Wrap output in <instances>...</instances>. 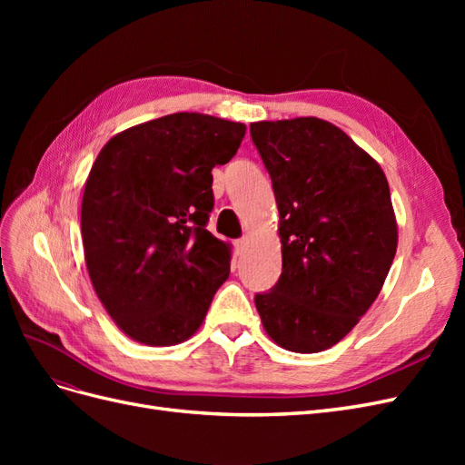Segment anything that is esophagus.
<instances>
[{"instance_id":"34e87169","label":"esophagus","mask_w":465,"mask_h":465,"mask_svg":"<svg viewBox=\"0 0 465 465\" xmlns=\"http://www.w3.org/2000/svg\"><path fill=\"white\" fill-rule=\"evenodd\" d=\"M248 236H242V238H238V241L234 242V250H236V254H242V252L246 250V246H248Z\"/></svg>"}]
</instances>
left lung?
I'll list each match as a JSON object with an SVG mask.
<instances>
[{
  "label": "left lung",
  "instance_id": "left-lung-1",
  "mask_svg": "<svg viewBox=\"0 0 465 465\" xmlns=\"http://www.w3.org/2000/svg\"><path fill=\"white\" fill-rule=\"evenodd\" d=\"M272 176L283 272L256 294L265 333L292 353L340 343L382 289L398 221L380 164L314 116L250 124Z\"/></svg>",
  "mask_w": 465,
  "mask_h": 465
}]
</instances>
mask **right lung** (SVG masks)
<instances>
[{
  "mask_svg": "<svg viewBox=\"0 0 465 465\" xmlns=\"http://www.w3.org/2000/svg\"><path fill=\"white\" fill-rule=\"evenodd\" d=\"M246 125L176 112L116 134L98 153L81 202L96 297L130 340L178 345L200 330L231 272V244L205 229L215 164Z\"/></svg>",
  "mask_w": 465,
  "mask_h": 465,
  "instance_id": "right-lung-1",
  "label": "right lung"
}]
</instances>
